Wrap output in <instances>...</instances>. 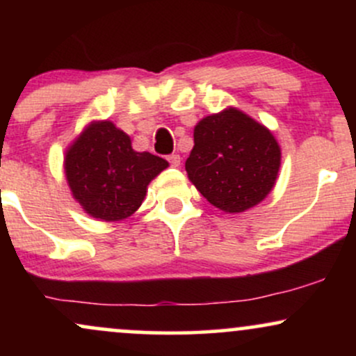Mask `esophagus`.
Returning a JSON list of instances; mask_svg holds the SVG:
<instances>
[{"label":"esophagus","instance_id":"1","mask_svg":"<svg viewBox=\"0 0 356 356\" xmlns=\"http://www.w3.org/2000/svg\"><path fill=\"white\" fill-rule=\"evenodd\" d=\"M167 161L170 162V165H172V167H179V165H181L182 159H181V155H179V154H172V155H169V157H167Z\"/></svg>","mask_w":356,"mask_h":356}]
</instances>
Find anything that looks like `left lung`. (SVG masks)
<instances>
[{"label":"left lung","mask_w":356,"mask_h":356,"mask_svg":"<svg viewBox=\"0 0 356 356\" xmlns=\"http://www.w3.org/2000/svg\"><path fill=\"white\" fill-rule=\"evenodd\" d=\"M281 149L268 127L236 107L204 117L194 127L186 161L189 181L227 214L254 207L275 187Z\"/></svg>","instance_id":"1"}]
</instances>
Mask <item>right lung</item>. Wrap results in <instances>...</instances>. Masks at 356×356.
<instances>
[{
    "label": "right lung",
    "instance_id": "1",
    "mask_svg": "<svg viewBox=\"0 0 356 356\" xmlns=\"http://www.w3.org/2000/svg\"><path fill=\"white\" fill-rule=\"evenodd\" d=\"M167 167L162 157L134 150L130 137L110 120L90 122L63 159L73 199L105 222L130 218L144 202L150 181Z\"/></svg>",
    "mask_w": 356,
    "mask_h": 356
}]
</instances>
